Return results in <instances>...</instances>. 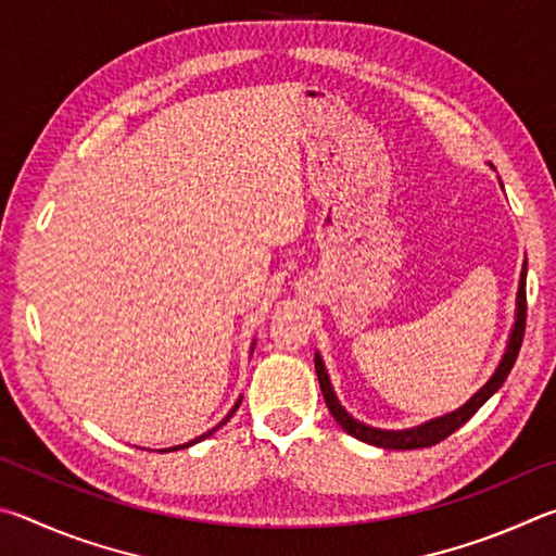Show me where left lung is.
<instances>
[{
	"label": "left lung",
	"mask_w": 556,
	"mask_h": 556,
	"mask_svg": "<svg viewBox=\"0 0 556 556\" xmlns=\"http://www.w3.org/2000/svg\"><path fill=\"white\" fill-rule=\"evenodd\" d=\"M525 323H528V295H525V268H522L520 290H518V319H515V327H513L508 349H505L503 362H501L498 368H495L491 381L485 383L481 391L471 397L469 403L462 405L459 410H454V413L444 415V417H437V420H430V422H425L420 427H413V430H401V432L376 430V427H368L364 422L354 420V417L349 415L334 397L332 383H329L325 364H323V358H319V354H315L317 381H319V388H323V395H325V403L329 407V413H332L334 420L342 425V430H346L349 434L356 437V440H362L366 444H374V446H383V450H422V446H434L437 442L446 440V437H450L452 432L459 430L464 422H469L471 417L479 413V407L485 401H489V397L505 383V378H508L510 368L515 366V358H518V354H520L522 337H525Z\"/></svg>",
	"instance_id": "left-lung-1"
}]
</instances>
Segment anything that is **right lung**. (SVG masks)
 Returning <instances> with one entry per match:
<instances>
[{
    "mask_svg": "<svg viewBox=\"0 0 556 556\" xmlns=\"http://www.w3.org/2000/svg\"><path fill=\"white\" fill-rule=\"evenodd\" d=\"M239 405H241V403H237V405H233V407H231V413H229L227 417H224V420H222V422H219L217 427H212V430H210V432H204L202 437H198V440H192V442H188V444H180V446H173V450H161V452H175V450H185V446H190V444H194V442H202V440H204V437H210V434H214V432H217V430H219V427H222V425H227V422H229V417H231L233 413H237V407H239Z\"/></svg>",
    "mask_w": 556,
    "mask_h": 556,
    "instance_id": "add662e5",
    "label": "right lung"
}]
</instances>
